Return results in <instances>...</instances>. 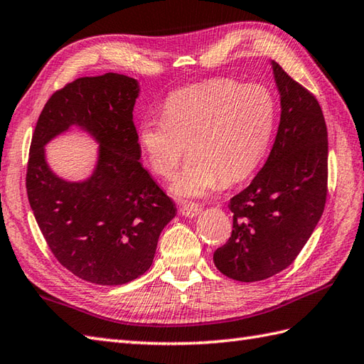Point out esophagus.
I'll return each mask as SVG.
<instances>
[{"mask_svg":"<svg viewBox=\"0 0 364 364\" xmlns=\"http://www.w3.org/2000/svg\"><path fill=\"white\" fill-rule=\"evenodd\" d=\"M179 212H181L183 216H187V218H195V216H198V215L200 213V207H198V205H195V204H183V205L179 208Z\"/></svg>","mask_w":364,"mask_h":364,"instance_id":"obj_1","label":"esophagus"}]
</instances>
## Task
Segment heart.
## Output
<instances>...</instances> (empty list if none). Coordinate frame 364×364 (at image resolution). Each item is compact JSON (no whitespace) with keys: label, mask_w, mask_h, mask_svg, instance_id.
<instances>
[{"label":"heart","mask_w":364,"mask_h":364,"mask_svg":"<svg viewBox=\"0 0 364 364\" xmlns=\"http://www.w3.org/2000/svg\"><path fill=\"white\" fill-rule=\"evenodd\" d=\"M276 102L268 88L215 79L174 92L164 117H146L139 143L152 171L173 176L188 143L191 157L174 176L173 195L203 198L218 182L243 181L268 151Z\"/></svg>","instance_id":"heart-1"}]
</instances>
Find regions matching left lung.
I'll return each mask as SVG.
<instances>
[{"mask_svg": "<svg viewBox=\"0 0 364 364\" xmlns=\"http://www.w3.org/2000/svg\"><path fill=\"white\" fill-rule=\"evenodd\" d=\"M280 95L276 141L263 168L230 199L233 229L213 262L238 282L272 277L294 262L327 198V126L316 98L271 62Z\"/></svg>", "mask_w": 364, "mask_h": 364, "instance_id": "left-lung-1", "label": "left lung"}]
</instances>
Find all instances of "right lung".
Returning a JSON list of instances; mask_svg holds the SVG:
<instances>
[{
	"label": "right lung",
	"mask_w": 364,
	"mask_h": 364,
	"mask_svg": "<svg viewBox=\"0 0 364 364\" xmlns=\"http://www.w3.org/2000/svg\"><path fill=\"white\" fill-rule=\"evenodd\" d=\"M139 80L118 73L79 77L55 92L38 117L26 190L36 221L62 266L96 285H123L146 272L160 232L177 210L140 164L132 121ZM77 127L100 144L92 174L62 180L44 146Z\"/></svg>",
	"instance_id": "1"
}]
</instances>
